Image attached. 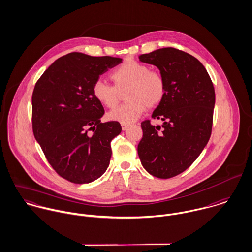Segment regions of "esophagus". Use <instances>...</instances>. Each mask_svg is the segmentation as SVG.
Masks as SVG:
<instances>
[{"instance_id":"obj_1","label":"esophagus","mask_w":252,"mask_h":252,"mask_svg":"<svg viewBox=\"0 0 252 252\" xmlns=\"http://www.w3.org/2000/svg\"><path fill=\"white\" fill-rule=\"evenodd\" d=\"M128 126H129V125H128V124H122V128H123V130L127 129V128H128Z\"/></svg>"}]
</instances>
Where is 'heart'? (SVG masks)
Instances as JSON below:
<instances>
[{"label":"heart","mask_w":252,"mask_h":252,"mask_svg":"<svg viewBox=\"0 0 252 252\" xmlns=\"http://www.w3.org/2000/svg\"><path fill=\"white\" fill-rule=\"evenodd\" d=\"M115 86L97 80L93 86L94 98L103 106L114 109L120 99L119 92L126 89L127 102L108 114V118L122 124L136 121L148 108L158 106L166 94L164 76L150 66L134 59H126L110 74Z\"/></svg>","instance_id":"obj_1"}]
</instances>
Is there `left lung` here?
<instances>
[{"label":"left lung","instance_id":"obj_1","mask_svg":"<svg viewBox=\"0 0 252 252\" xmlns=\"http://www.w3.org/2000/svg\"><path fill=\"white\" fill-rule=\"evenodd\" d=\"M140 61L157 66L164 76L166 94L152 118L143 121L137 152L143 167L168 179L185 171L207 144L212 129L215 93L204 66L193 55L174 48L141 54Z\"/></svg>","mask_w":252,"mask_h":252}]
</instances>
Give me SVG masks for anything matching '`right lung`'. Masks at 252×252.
<instances>
[{
	"label": "right lung",
	"mask_w": 252,
	"mask_h": 252,
	"mask_svg": "<svg viewBox=\"0 0 252 252\" xmlns=\"http://www.w3.org/2000/svg\"><path fill=\"white\" fill-rule=\"evenodd\" d=\"M121 62L119 57L71 52L56 59L35 85L34 136L56 173L72 183L93 182L109 166L111 141L122 126L116 121L101 123L104 108L93 86Z\"/></svg>",
	"instance_id": "right-lung-1"
}]
</instances>
